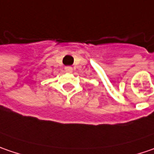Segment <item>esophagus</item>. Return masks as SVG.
I'll return each instance as SVG.
<instances>
[{"mask_svg":"<svg viewBox=\"0 0 154 154\" xmlns=\"http://www.w3.org/2000/svg\"><path fill=\"white\" fill-rule=\"evenodd\" d=\"M64 70H65L66 72L71 73V72H72V70H73V69H72V67H71V66H66V67L64 68Z\"/></svg>","mask_w":154,"mask_h":154,"instance_id":"1","label":"esophagus"}]
</instances>
